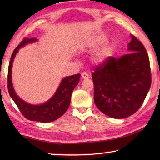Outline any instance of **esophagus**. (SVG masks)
Listing matches in <instances>:
<instances>
[{
    "label": "esophagus",
    "instance_id": "34e87169",
    "mask_svg": "<svg viewBox=\"0 0 160 160\" xmlns=\"http://www.w3.org/2000/svg\"><path fill=\"white\" fill-rule=\"evenodd\" d=\"M82 77L83 79H87V78H89V74H87V73H82Z\"/></svg>",
    "mask_w": 160,
    "mask_h": 160
}]
</instances>
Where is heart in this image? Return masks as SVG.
Listing matches in <instances>:
<instances>
[{
    "mask_svg": "<svg viewBox=\"0 0 160 160\" xmlns=\"http://www.w3.org/2000/svg\"><path fill=\"white\" fill-rule=\"evenodd\" d=\"M107 37L99 34L92 37L86 44V48L89 50H95L102 45L94 55V60L98 63H102L113 55L114 52V46L112 43H106Z\"/></svg>",
    "mask_w": 160,
    "mask_h": 160,
    "instance_id": "obj_1",
    "label": "heart"
}]
</instances>
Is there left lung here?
<instances>
[{
  "mask_svg": "<svg viewBox=\"0 0 160 160\" xmlns=\"http://www.w3.org/2000/svg\"><path fill=\"white\" fill-rule=\"evenodd\" d=\"M129 53L111 57L92 74L97 108L115 119H124L140 108L152 82L149 59L141 41L131 35Z\"/></svg>",
  "mask_w": 160,
  "mask_h": 160,
  "instance_id": "obj_1",
  "label": "left lung"
}]
</instances>
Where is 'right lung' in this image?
<instances>
[{
	"instance_id": "obj_1",
	"label": "right lung",
	"mask_w": 160,
	"mask_h": 160,
	"mask_svg": "<svg viewBox=\"0 0 160 160\" xmlns=\"http://www.w3.org/2000/svg\"><path fill=\"white\" fill-rule=\"evenodd\" d=\"M38 40L36 38H24L16 49L14 50L11 57L8 70V93L18 107L19 111L26 119L30 121L39 122H50L58 119L68 110L71 103V94L73 89L78 84L80 73L68 76L62 78L58 89L53 96L47 102L39 105H32L22 100L15 92L12 84V68L14 59L20 48L28 43L36 42Z\"/></svg>"
}]
</instances>
